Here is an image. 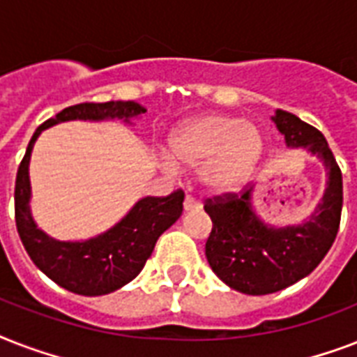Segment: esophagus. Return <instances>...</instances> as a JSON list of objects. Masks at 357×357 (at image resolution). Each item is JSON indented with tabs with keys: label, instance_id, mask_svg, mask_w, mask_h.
Listing matches in <instances>:
<instances>
[{
	"label": "esophagus",
	"instance_id": "obj_1",
	"mask_svg": "<svg viewBox=\"0 0 357 357\" xmlns=\"http://www.w3.org/2000/svg\"><path fill=\"white\" fill-rule=\"evenodd\" d=\"M183 209L187 213H189V211H200L202 204L198 200H195L192 196H187V198H185V202H183Z\"/></svg>",
	"mask_w": 357,
	"mask_h": 357
}]
</instances>
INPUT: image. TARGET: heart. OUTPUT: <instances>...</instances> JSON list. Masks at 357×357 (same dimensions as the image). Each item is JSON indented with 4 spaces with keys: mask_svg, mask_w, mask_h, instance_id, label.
Here are the masks:
<instances>
[{
    "mask_svg": "<svg viewBox=\"0 0 357 357\" xmlns=\"http://www.w3.org/2000/svg\"><path fill=\"white\" fill-rule=\"evenodd\" d=\"M176 167L200 170L209 192H234L250 178L263 153V133L238 116L207 113L179 126L168 140Z\"/></svg>",
    "mask_w": 357,
    "mask_h": 357,
    "instance_id": "heart-1",
    "label": "heart"
}]
</instances>
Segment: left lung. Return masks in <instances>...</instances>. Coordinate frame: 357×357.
<instances>
[{
	"instance_id": "obj_1",
	"label": "left lung",
	"mask_w": 357,
	"mask_h": 357,
	"mask_svg": "<svg viewBox=\"0 0 357 357\" xmlns=\"http://www.w3.org/2000/svg\"><path fill=\"white\" fill-rule=\"evenodd\" d=\"M287 148H304L326 168V189L315 211L302 224L272 226L252 204L254 187L243 195L217 196L204 209L213 229L206 257L228 287L244 294H271L315 271L332 248L343 209V176L324 135L298 116L278 109L272 116Z\"/></svg>"
}]
</instances>
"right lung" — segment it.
<instances>
[{
  "label": "right lung",
  "instance_id": "obj_1",
  "mask_svg": "<svg viewBox=\"0 0 357 357\" xmlns=\"http://www.w3.org/2000/svg\"><path fill=\"white\" fill-rule=\"evenodd\" d=\"M144 113L146 109L137 102L79 103L66 107L57 116L36 128L20 162L14 187V215L18 235L31 261L50 280L70 293L102 296L123 287L139 276L146 259L155 248L157 238L181 217L183 190H176L167 198H140L120 222L96 237L86 241H57L42 231L31 215L29 161L33 146L44 129L61 122L122 120L131 123V120Z\"/></svg>",
  "mask_w": 357,
  "mask_h": 357
}]
</instances>
